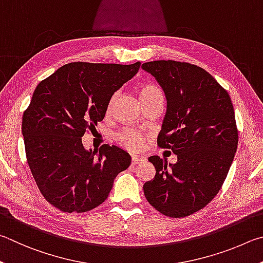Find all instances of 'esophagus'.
I'll list each match as a JSON object with an SVG mask.
<instances>
[{"mask_svg": "<svg viewBox=\"0 0 263 263\" xmlns=\"http://www.w3.org/2000/svg\"><path fill=\"white\" fill-rule=\"evenodd\" d=\"M144 162V157H139V156H133L132 158V164L133 165H139Z\"/></svg>", "mask_w": 263, "mask_h": 263, "instance_id": "1", "label": "esophagus"}]
</instances>
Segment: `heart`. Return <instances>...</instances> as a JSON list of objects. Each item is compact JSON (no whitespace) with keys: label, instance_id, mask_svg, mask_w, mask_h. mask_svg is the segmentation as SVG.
Instances as JSON below:
<instances>
[{"label":"heart","instance_id":"b5f03b06","mask_svg":"<svg viewBox=\"0 0 263 263\" xmlns=\"http://www.w3.org/2000/svg\"><path fill=\"white\" fill-rule=\"evenodd\" d=\"M139 92L141 100L149 99L156 95H162V91H160L157 86L151 84L141 85ZM114 139L122 148L132 151V153L141 150L143 148L144 144V136L142 135L140 132H137L135 129L132 128H124L122 130L118 132L117 134L114 135Z\"/></svg>","mask_w":263,"mask_h":263}]
</instances>
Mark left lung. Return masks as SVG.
<instances>
[{"label":"left lung","mask_w":263,"mask_h":263,"mask_svg":"<svg viewBox=\"0 0 263 263\" xmlns=\"http://www.w3.org/2000/svg\"><path fill=\"white\" fill-rule=\"evenodd\" d=\"M159 83L166 113L158 145L177 155L176 164L151 156L156 176L143 185L156 210L173 218L205 206L222 187L238 146L231 98L215 78L194 64L168 60L142 64Z\"/></svg>","instance_id":"8db88e82"}]
</instances>
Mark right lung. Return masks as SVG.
I'll list each match as a JSON object with an SVG mask.
<instances>
[{
	"label": "right lung",
	"instance_id": "right-lung-1",
	"mask_svg": "<svg viewBox=\"0 0 263 263\" xmlns=\"http://www.w3.org/2000/svg\"><path fill=\"white\" fill-rule=\"evenodd\" d=\"M133 64L72 62L35 87L23 114L26 158L44 197L64 213H85L107 199L130 155L104 144L86 150L82 137L105 118L109 100L135 73Z\"/></svg>",
	"mask_w": 263,
	"mask_h": 263
}]
</instances>
